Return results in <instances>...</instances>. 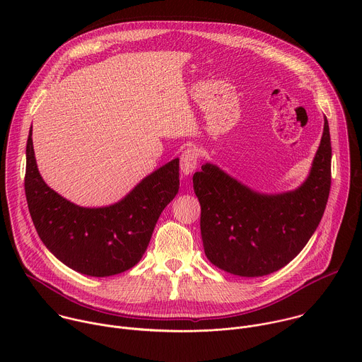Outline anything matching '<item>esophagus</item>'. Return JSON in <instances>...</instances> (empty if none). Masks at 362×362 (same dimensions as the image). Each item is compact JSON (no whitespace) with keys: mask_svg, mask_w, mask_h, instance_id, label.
Wrapping results in <instances>:
<instances>
[{"mask_svg":"<svg viewBox=\"0 0 362 362\" xmlns=\"http://www.w3.org/2000/svg\"><path fill=\"white\" fill-rule=\"evenodd\" d=\"M199 163V151L196 147H187L180 156V170L183 175H192Z\"/></svg>","mask_w":362,"mask_h":362,"instance_id":"esophagus-1","label":"esophagus"}]
</instances>
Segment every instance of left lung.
Returning a JSON list of instances; mask_svg holds the SVG:
<instances>
[{
    "label": "left lung",
    "mask_w": 362,
    "mask_h": 362,
    "mask_svg": "<svg viewBox=\"0 0 362 362\" xmlns=\"http://www.w3.org/2000/svg\"><path fill=\"white\" fill-rule=\"evenodd\" d=\"M324 120L311 172L292 192H253L211 163L193 175L203 247L215 267L239 276L269 275L308 243L322 219L331 187L332 148Z\"/></svg>",
    "instance_id": "8db88e82"
}]
</instances>
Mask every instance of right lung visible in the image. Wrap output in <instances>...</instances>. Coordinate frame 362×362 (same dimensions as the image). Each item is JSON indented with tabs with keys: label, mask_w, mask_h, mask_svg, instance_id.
Returning <instances> with one entry per match:
<instances>
[{
	"label": "right lung",
	"mask_w": 362,
	"mask_h": 362,
	"mask_svg": "<svg viewBox=\"0 0 362 362\" xmlns=\"http://www.w3.org/2000/svg\"><path fill=\"white\" fill-rule=\"evenodd\" d=\"M33 130L27 140L25 196L35 230L59 261L88 276L133 268L147 249L163 209L179 190V159L144 177L106 208H81L49 189L37 169Z\"/></svg>",
	"instance_id": "right-lung-1"
}]
</instances>
